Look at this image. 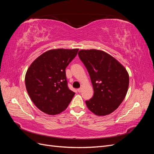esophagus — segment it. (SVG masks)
I'll return each mask as SVG.
<instances>
[{
    "mask_svg": "<svg viewBox=\"0 0 154 154\" xmlns=\"http://www.w3.org/2000/svg\"><path fill=\"white\" fill-rule=\"evenodd\" d=\"M82 88H79L78 89V92H82Z\"/></svg>",
    "mask_w": 154,
    "mask_h": 154,
    "instance_id": "34e87169",
    "label": "esophagus"
}]
</instances>
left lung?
Instances as JSON below:
<instances>
[{
  "label": "left lung",
  "mask_w": 154,
  "mask_h": 154,
  "mask_svg": "<svg viewBox=\"0 0 154 154\" xmlns=\"http://www.w3.org/2000/svg\"><path fill=\"white\" fill-rule=\"evenodd\" d=\"M87 68L94 88V95L85 103L92 112L100 116L117 109L127 94L129 76L117 60L103 51L82 49L78 52Z\"/></svg>",
  "instance_id": "obj_1"
}]
</instances>
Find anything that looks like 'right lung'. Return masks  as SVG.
I'll return each instance as SVG.
<instances>
[{
  "instance_id": "obj_1",
  "label": "right lung",
  "mask_w": 154,
  "mask_h": 154,
  "mask_svg": "<svg viewBox=\"0 0 154 154\" xmlns=\"http://www.w3.org/2000/svg\"><path fill=\"white\" fill-rule=\"evenodd\" d=\"M78 50L48 51L35 60L27 69L26 90L33 103L43 112L58 114L71 103L75 93L68 88L66 68Z\"/></svg>"
}]
</instances>
